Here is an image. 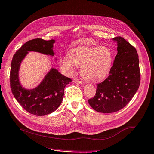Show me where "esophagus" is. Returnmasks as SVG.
<instances>
[{"instance_id":"1","label":"esophagus","mask_w":154,"mask_h":154,"mask_svg":"<svg viewBox=\"0 0 154 154\" xmlns=\"http://www.w3.org/2000/svg\"><path fill=\"white\" fill-rule=\"evenodd\" d=\"M73 83H76V84H82V83H83L81 81L77 79H74L73 80Z\"/></svg>"}]
</instances>
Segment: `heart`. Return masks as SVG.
<instances>
[{"label":"heart","mask_w":154,"mask_h":154,"mask_svg":"<svg viewBox=\"0 0 154 154\" xmlns=\"http://www.w3.org/2000/svg\"><path fill=\"white\" fill-rule=\"evenodd\" d=\"M69 56L60 59L62 69L67 74L73 73L76 66L81 67V74L88 81H99L105 78L112 67L113 56L106 46H80L71 49Z\"/></svg>","instance_id":"obj_1"}]
</instances>
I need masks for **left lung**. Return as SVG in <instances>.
Returning <instances> with one entry per match:
<instances>
[{
	"label": "left lung",
	"instance_id": "obj_1",
	"mask_svg": "<svg viewBox=\"0 0 154 154\" xmlns=\"http://www.w3.org/2000/svg\"><path fill=\"white\" fill-rule=\"evenodd\" d=\"M117 42V54L109 75L96 85V95L88 103L100 113L116 112L133 98L140 83L139 60L137 50L123 37L113 38Z\"/></svg>",
	"mask_w": 154,
	"mask_h": 154
}]
</instances>
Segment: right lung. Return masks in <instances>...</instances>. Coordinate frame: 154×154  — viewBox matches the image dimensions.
Segmentation results:
<instances>
[{"label": "right lung", "instance_id": "add662e5", "mask_svg": "<svg viewBox=\"0 0 154 154\" xmlns=\"http://www.w3.org/2000/svg\"><path fill=\"white\" fill-rule=\"evenodd\" d=\"M54 39L45 41L35 38L26 42L14 55L10 69V87L20 104L27 112L35 116H46L58 109L62 102L64 88L71 82L70 78L52 67L37 87L28 89L23 87L20 80L21 63L30 52L54 56ZM55 60L57 58H55Z\"/></svg>", "mask_w": 154, "mask_h": 154}]
</instances>
